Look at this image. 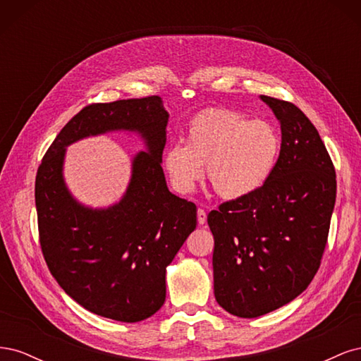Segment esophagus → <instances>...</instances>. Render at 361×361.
I'll use <instances>...</instances> for the list:
<instances>
[{
  "label": "esophagus",
  "instance_id": "34e87169",
  "mask_svg": "<svg viewBox=\"0 0 361 361\" xmlns=\"http://www.w3.org/2000/svg\"><path fill=\"white\" fill-rule=\"evenodd\" d=\"M197 221L200 226H203L206 223V211L202 209V207L197 211Z\"/></svg>",
  "mask_w": 361,
  "mask_h": 361
}]
</instances>
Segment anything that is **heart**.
I'll return each instance as SVG.
<instances>
[{
  "mask_svg": "<svg viewBox=\"0 0 361 361\" xmlns=\"http://www.w3.org/2000/svg\"><path fill=\"white\" fill-rule=\"evenodd\" d=\"M281 150L279 129L267 120L207 108L188 125L187 145L170 146L164 155L173 187L191 192L202 178L223 199H241L253 194L274 171Z\"/></svg>",
  "mask_w": 361,
  "mask_h": 361,
  "instance_id": "heart-1",
  "label": "heart"
}]
</instances>
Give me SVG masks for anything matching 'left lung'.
I'll return each instance as SVG.
<instances>
[{"label":"left lung","instance_id":"8db88e82","mask_svg":"<svg viewBox=\"0 0 361 361\" xmlns=\"http://www.w3.org/2000/svg\"><path fill=\"white\" fill-rule=\"evenodd\" d=\"M281 126L264 187L207 215L214 293L239 318H257L305 290L321 267L336 202V170L318 129L297 105L260 96Z\"/></svg>","mask_w":361,"mask_h":361}]
</instances>
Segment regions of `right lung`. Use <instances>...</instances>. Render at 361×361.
I'll list each match as a JSON object with an SVG mask.
<instances>
[{
    "mask_svg": "<svg viewBox=\"0 0 361 361\" xmlns=\"http://www.w3.org/2000/svg\"><path fill=\"white\" fill-rule=\"evenodd\" d=\"M167 122L159 96L90 104L60 130L37 169L39 241L51 274L71 298L108 319L138 322L161 309L166 268L197 224V207L171 194L164 178ZM118 128L137 130L149 152L135 159L122 201L84 208L63 185V147Z\"/></svg>",
    "mask_w": 361,
    "mask_h": 361,
    "instance_id": "right-lung-1",
    "label": "right lung"
}]
</instances>
